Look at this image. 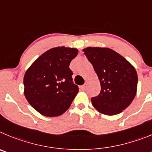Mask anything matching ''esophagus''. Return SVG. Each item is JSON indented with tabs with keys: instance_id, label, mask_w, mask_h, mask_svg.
<instances>
[{
	"instance_id": "1",
	"label": "esophagus",
	"mask_w": 152,
	"mask_h": 152,
	"mask_svg": "<svg viewBox=\"0 0 152 152\" xmlns=\"http://www.w3.org/2000/svg\"><path fill=\"white\" fill-rule=\"evenodd\" d=\"M81 88H82V89H83V90L86 89V88H87V84H84L83 86H82Z\"/></svg>"
}]
</instances>
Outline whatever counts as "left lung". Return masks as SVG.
Returning a JSON list of instances; mask_svg holds the SVG:
<instances>
[{"instance_id":"left-lung-1","label":"left lung","mask_w":152,"mask_h":152,"mask_svg":"<svg viewBox=\"0 0 152 152\" xmlns=\"http://www.w3.org/2000/svg\"><path fill=\"white\" fill-rule=\"evenodd\" d=\"M84 54L92 64L101 92L91 98L93 107L105 115H116L129 106L136 95V69L123 56L108 48L88 47Z\"/></svg>"}]
</instances>
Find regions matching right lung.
I'll list each match as a JSON object with an SVG mask.
<instances>
[{
  "instance_id": "right-lung-1",
  "label": "right lung",
  "mask_w": 152,
  "mask_h": 152,
  "mask_svg": "<svg viewBox=\"0 0 152 152\" xmlns=\"http://www.w3.org/2000/svg\"><path fill=\"white\" fill-rule=\"evenodd\" d=\"M78 54L76 48H53L42 54L24 76V95L30 105L45 117L66 111L79 91L69 66Z\"/></svg>"
}]
</instances>
